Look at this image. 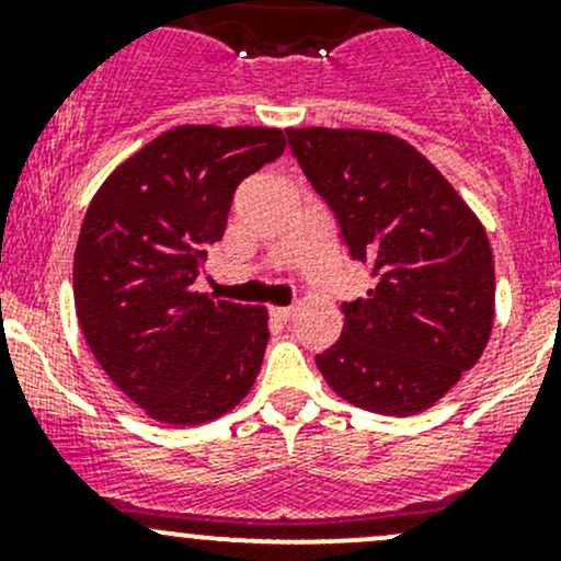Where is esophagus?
<instances>
[{
	"mask_svg": "<svg viewBox=\"0 0 561 561\" xmlns=\"http://www.w3.org/2000/svg\"><path fill=\"white\" fill-rule=\"evenodd\" d=\"M271 317L279 322H287L293 317V307H271Z\"/></svg>",
	"mask_w": 561,
	"mask_h": 561,
	"instance_id": "obj_1",
	"label": "esophagus"
}]
</instances>
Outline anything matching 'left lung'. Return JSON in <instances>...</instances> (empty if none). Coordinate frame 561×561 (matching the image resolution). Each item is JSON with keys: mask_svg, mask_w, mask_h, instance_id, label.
Instances as JSON below:
<instances>
[{"mask_svg": "<svg viewBox=\"0 0 561 561\" xmlns=\"http://www.w3.org/2000/svg\"><path fill=\"white\" fill-rule=\"evenodd\" d=\"M355 260L377 285L342 304L344 328L317 355L333 393L380 415L437 404L494 328V254L472 208L415 146L375 129H287Z\"/></svg>", "mask_w": 561, "mask_h": 561, "instance_id": "obj_1", "label": "left lung"}]
</instances>
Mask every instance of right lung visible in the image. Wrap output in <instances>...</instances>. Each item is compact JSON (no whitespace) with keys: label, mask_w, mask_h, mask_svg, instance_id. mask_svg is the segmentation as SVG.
Wrapping results in <instances>:
<instances>
[{"label":"right lung","mask_w":561,"mask_h":561,"mask_svg":"<svg viewBox=\"0 0 561 561\" xmlns=\"http://www.w3.org/2000/svg\"><path fill=\"white\" fill-rule=\"evenodd\" d=\"M285 151L276 127L181 124L116 168L89 203L72 260L76 314L98 364L140 410L197 426L252 390L265 307L195 293L233 192Z\"/></svg>","instance_id":"obj_1"}]
</instances>
